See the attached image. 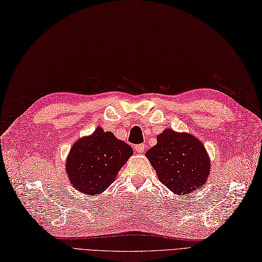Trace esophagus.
<instances>
[{
	"instance_id": "34e87169",
	"label": "esophagus",
	"mask_w": 262,
	"mask_h": 262,
	"mask_svg": "<svg viewBox=\"0 0 262 262\" xmlns=\"http://www.w3.org/2000/svg\"><path fill=\"white\" fill-rule=\"evenodd\" d=\"M134 149H135V151H138V152H140V154H142V152H144V149H145V146H144V144H139V145L134 146Z\"/></svg>"
}]
</instances>
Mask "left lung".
<instances>
[{"instance_id": "1", "label": "left lung", "mask_w": 262, "mask_h": 262, "mask_svg": "<svg viewBox=\"0 0 262 262\" xmlns=\"http://www.w3.org/2000/svg\"><path fill=\"white\" fill-rule=\"evenodd\" d=\"M145 156L160 182L177 195L189 194L206 184L210 160L203 143L188 133L166 129Z\"/></svg>"}]
</instances>
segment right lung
<instances>
[{"label": "right lung", "instance_id": "add662e5", "mask_svg": "<svg viewBox=\"0 0 262 262\" xmlns=\"http://www.w3.org/2000/svg\"><path fill=\"white\" fill-rule=\"evenodd\" d=\"M132 154V147L127 143L97 128L71 147L66 160L69 181L81 193L101 194L115 181Z\"/></svg>", "mask_w": 262, "mask_h": 262}]
</instances>
